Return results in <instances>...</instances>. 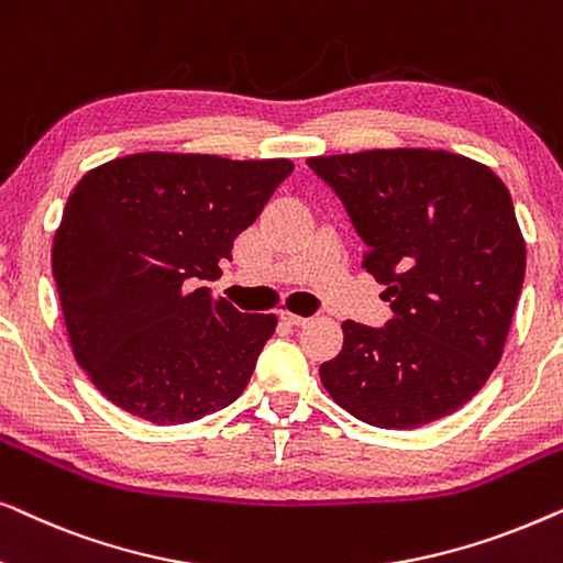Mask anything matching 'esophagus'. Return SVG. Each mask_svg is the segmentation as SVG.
<instances>
[{"label": "esophagus", "instance_id": "1", "mask_svg": "<svg viewBox=\"0 0 563 563\" xmlns=\"http://www.w3.org/2000/svg\"><path fill=\"white\" fill-rule=\"evenodd\" d=\"M279 318L287 322V325H295V328L305 325V322H307V318H302V314H295V312H289V310H282Z\"/></svg>", "mask_w": 563, "mask_h": 563}]
</instances>
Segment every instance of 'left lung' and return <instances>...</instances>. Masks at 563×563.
Instances as JSON below:
<instances>
[{
    "instance_id": "8db88e82",
    "label": "left lung",
    "mask_w": 563,
    "mask_h": 563,
    "mask_svg": "<svg viewBox=\"0 0 563 563\" xmlns=\"http://www.w3.org/2000/svg\"><path fill=\"white\" fill-rule=\"evenodd\" d=\"M384 284V328L343 322V349L320 366L328 395L368 426L410 430L466 405L503 356L526 279L510 191L489 166L449 151L318 156Z\"/></svg>"
}]
</instances>
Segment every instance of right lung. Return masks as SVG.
I'll return each instance as SVG.
<instances>
[{"instance_id": "1", "label": "right lung", "mask_w": 563, "mask_h": 563, "mask_svg": "<svg viewBox=\"0 0 563 563\" xmlns=\"http://www.w3.org/2000/svg\"><path fill=\"white\" fill-rule=\"evenodd\" d=\"M295 164L133 153L84 176L53 238L68 341L102 395L181 426L241 397L276 314L238 312L197 279L253 225Z\"/></svg>"}]
</instances>
